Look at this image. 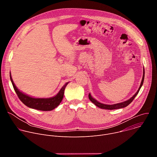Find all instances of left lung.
<instances>
[{"instance_id": "1", "label": "left lung", "mask_w": 157, "mask_h": 157, "mask_svg": "<svg viewBox=\"0 0 157 157\" xmlns=\"http://www.w3.org/2000/svg\"><path fill=\"white\" fill-rule=\"evenodd\" d=\"M144 76H145V70H144V73H143V78H142V81H141V83H140V87L138 89V91H137V93L134 94L130 99H129L128 100L126 101H124V102H121V103H117V104H112V105H108V104H102V103H101L99 102H98V101H96L95 99H94L91 94L89 93V100H90L93 104H94L96 106H98V107L99 108H101V109H108V110H113V109H121V108H124L125 107H127L128 104H130L132 101L133 100V99L136 98V96L138 94L140 89L141 88V87L142 86V84L144 83Z\"/></svg>"}]
</instances>
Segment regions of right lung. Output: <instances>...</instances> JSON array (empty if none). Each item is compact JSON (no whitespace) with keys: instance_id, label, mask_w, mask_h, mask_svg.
<instances>
[{"instance_id":"1","label":"right lung","mask_w":157,"mask_h":157,"mask_svg":"<svg viewBox=\"0 0 157 157\" xmlns=\"http://www.w3.org/2000/svg\"><path fill=\"white\" fill-rule=\"evenodd\" d=\"M10 78L11 82L12 83L14 90H15V93H17L20 100L22 102H23L25 105H27V107H29L30 108L40 110H43V111L52 110L59 105V104L61 103V102L63 98L65 87L67 86V84L69 83V82H66L61 87V89H60V91L58 92V93L56 96H55L52 98H35L30 97L18 90L12 80L10 73Z\"/></svg>"}]
</instances>
